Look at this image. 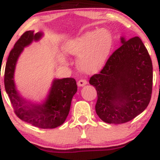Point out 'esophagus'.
Segmentation results:
<instances>
[{
	"mask_svg": "<svg viewBox=\"0 0 160 160\" xmlns=\"http://www.w3.org/2000/svg\"><path fill=\"white\" fill-rule=\"evenodd\" d=\"M86 84H87V81H86V80H85V79H81V80H80L78 82V86H85Z\"/></svg>",
	"mask_w": 160,
	"mask_h": 160,
	"instance_id": "1",
	"label": "esophagus"
}]
</instances>
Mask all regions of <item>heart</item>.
Returning <instances> with one entry per match:
<instances>
[{
  "label": "heart",
  "instance_id": "1",
  "mask_svg": "<svg viewBox=\"0 0 160 160\" xmlns=\"http://www.w3.org/2000/svg\"><path fill=\"white\" fill-rule=\"evenodd\" d=\"M113 46L111 34L107 29L87 32L71 40L65 47V52L80 56L79 68L86 73L97 72L104 65Z\"/></svg>",
  "mask_w": 160,
  "mask_h": 160
}]
</instances>
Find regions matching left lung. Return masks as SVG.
<instances>
[{
    "mask_svg": "<svg viewBox=\"0 0 160 160\" xmlns=\"http://www.w3.org/2000/svg\"><path fill=\"white\" fill-rule=\"evenodd\" d=\"M108 58L99 74L89 79L98 95L95 111L108 123L127 122L150 103L153 65L148 49L138 37L125 40Z\"/></svg>",
    "mask_w": 160,
    "mask_h": 160,
    "instance_id": "left-lung-1",
    "label": "left lung"
}]
</instances>
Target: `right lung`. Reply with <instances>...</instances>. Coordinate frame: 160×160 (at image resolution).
Listing matches in <instances>:
<instances>
[{
	"label": "right lung",
	"instance_id": "add662e5",
	"mask_svg": "<svg viewBox=\"0 0 160 160\" xmlns=\"http://www.w3.org/2000/svg\"><path fill=\"white\" fill-rule=\"evenodd\" d=\"M41 33L28 31L20 37L11 49L7 58L4 72V86L16 115L25 121L40 128H54L65 122L69 113L71 100L78 91L75 79L68 78L55 80L47 100L43 104H34L23 99L16 89L13 80L14 71L18 57L24 47L33 40H38Z\"/></svg>",
	"mask_w": 160,
	"mask_h": 160
}]
</instances>
